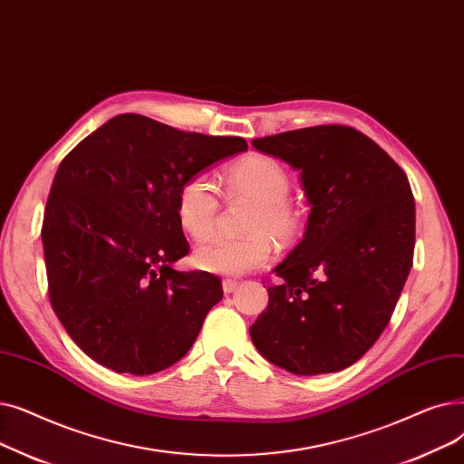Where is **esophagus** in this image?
<instances>
[{"instance_id":"obj_1","label":"esophagus","mask_w":464,"mask_h":464,"mask_svg":"<svg viewBox=\"0 0 464 464\" xmlns=\"http://www.w3.org/2000/svg\"><path fill=\"white\" fill-rule=\"evenodd\" d=\"M236 286H237L236 279H223V291H225V295H230L236 289Z\"/></svg>"}]
</instances>
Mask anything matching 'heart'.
<instances>
[{"mask_svg": "<svg viewBox=\"0 0 464 464\" xmlns=\"http://www.w3.org/2000/svg\"><path fill=\"white\" fill-rule=\"evenodd\" d=\"M225 183L230 198L244 196L255 202L247 220V236L217 237L194 253V264L200 270L239 277L262 268L272 258V239L291 241L302 228V215L289 200L293 188L291 173L268 157L251 152L225 171ZM218 196L213 181L206 173H192L185 178L175 194L178 223L196 241L211 237L218 218Z\"/></svg>", "mask_w": 464, "mask_h": 464, "instance_id": "1", "label": "heart"}]
</instances>
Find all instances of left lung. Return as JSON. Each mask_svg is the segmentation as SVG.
Returning <instances> with one entry per match:
<instances>
[{
    "instance_id": "1",
    "label": "left lung",
    "mask_w": 464,
    "mask_h": 464,
    "mask_svg": "<svg viewBox=\"0 0 464 464\" xmlns=\"http://www.w3.org/2000/svg\"><path fill=\"white\" fill-rule=\"evenodd\" d=\"M300 171L312 206L249 328L264 359L296 376L340 372L378 342L413 264L415 202L402 168L362 131L324 124L253 140Z\"/></svg>"
}]
</instances>
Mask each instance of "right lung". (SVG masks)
Returning <instances> with one entry per match:
<instances>
[{
  "mask_svg": "<svg viewBox=\"0 0 464 464\" xmlns=\"http://www.w3.org/2000/svg\"><path fill=\"white\" fill-rule=\"evenodd\" d=\"M244 150L241 138L124 113L62 160L41 228L49 296L92 361L149 376L187 355L223 285L173 270L188 253L175 194L188 175Z\"/></svg>",
  "mask_w": 464,
  "mask_h": 464,
  "instance_id": "1",
  "label": "right lung"
}]
</instances>
